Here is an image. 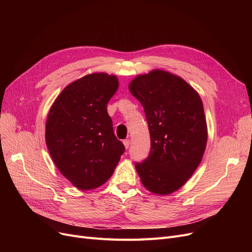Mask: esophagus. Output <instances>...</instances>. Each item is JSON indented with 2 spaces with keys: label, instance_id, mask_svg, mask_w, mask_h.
Masks as SVG:
<instances>
[{
  "label": "esophagus",
  "instance_id": "esophagus-1",
  "mask_svg": "<svg viewBox=\"0 0 252 252\" xmlns=\"http://www.w3.org/2000/svg\"><path fill=\"white\" fill-rule=\"evenodd\" d=\"M129 144H130V142H129V140H128V139H126V140H124V145H125V147H126V149L128 148Z\"/></svg>",
  "mask_w": 252,
  "mask_h": 252
}]
</instances>
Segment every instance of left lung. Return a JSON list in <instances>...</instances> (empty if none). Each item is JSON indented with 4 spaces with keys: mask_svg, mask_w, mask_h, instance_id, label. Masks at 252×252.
<instances>
[{
    "mask_svg": "<svg viewBox=\"0 0 252 252\" xmlns=\"http://www.w3.org/2000/svg\"><path fill=\"white\" fill-rule=\"evenodd\" d=\"M128 89L143 106L151 141L148 157L135 163L138 175L152 193H173L202 159L207 141L202 101L184 79L163 70L137 76Z\"/></svg>",
    "mask_w": 252,
    "mask_h": 252,
    "instance_id": "1",
    "label": "left lung"
}]
</instances>
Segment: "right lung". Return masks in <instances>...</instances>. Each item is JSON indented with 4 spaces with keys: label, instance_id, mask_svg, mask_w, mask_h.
Segmentation results:
<instances>
[{
    "label": "right lung",
    "instance_id": "add662e5",
    "mask_svg": "<svg viewBox=\"0 0 252 252\" xmlns=\"http://www.w3.org/2000/svg\"><path fill=\"white\" fill-rule=\"evenodd\" d=\"M117 89L116 76L89 74L66 87L50 109L47 147L60 173L81 190L107 181L126 150L107 112Z\"/></svg>",
    "mask_w": 252,
    "mask_h": 252
}]
</instances>
